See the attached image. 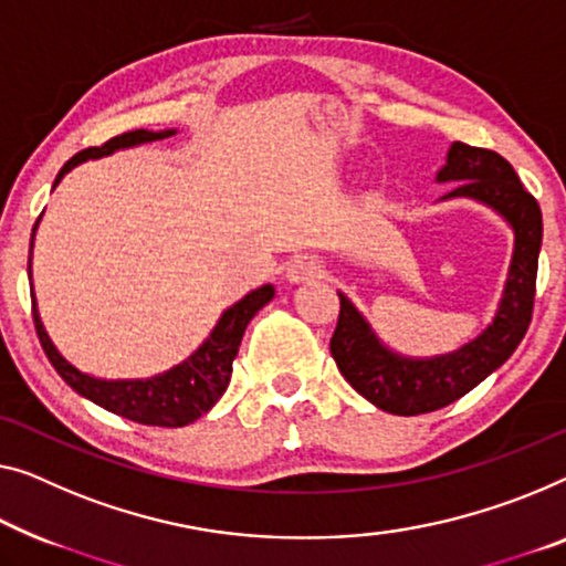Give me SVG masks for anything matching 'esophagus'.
I'll return each instance as SVG.
<instances>
[{
    "label": "esophagus",
    "instance_id": "obj_1",
    "mask_svg": "<svg viewBox=\"0 0 566 566\" xmlns=\"http://www.w3.org/2000/svg\"><path fill=\"white\" fill-rule=\"evenodd\" d=\"M323 276V261L317 256H297L286 266V280L290 282H310Z\"/></svg>",
    "mask_w": 566,
    "mask_h": 566
}]
</instances>
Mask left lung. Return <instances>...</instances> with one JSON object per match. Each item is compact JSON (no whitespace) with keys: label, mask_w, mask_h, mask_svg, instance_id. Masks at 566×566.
<instances>
[{"label":"left lung","mask_w":566,"mask_h":566,"mask_svg":"<svg viewBox=\"0 0 566 566\" xmlns=\"http://www.w3.org/2000/svg\"><path fill=\"white\" fill-rule=\"evenodd\" d=\"M440 182H458L444 198H472L499 210L513 226L516 249L509 282L493 325L450 356L411 360L396 356L378 343L360 312L340 297L331 353L353 389L378 409L396 417L427 415L458 401L460 396L503 366L528 331L536 297L538 249H542V208L521 185L516 170L499 151L454 142L447 165L437 175Z\"/></svg>","instance_id":"obj_1"}]
</instances>
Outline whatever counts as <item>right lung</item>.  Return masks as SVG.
Masks as SVG:
<instances>
[{
    "instance_id": "1",
    "label": "right lung",
    "mask_w": 566,
    "mask_h": 566,
    "mask_svg": "<svg viewBox=\"0 0 566 566\" xmlns=\"http://www.w3.org/2000/svg\"><path fill=\"white\" fill-rule=\"evenodd\" d=\"M172 134L175 129H167V132L134 129L108 139L106 145L101 147L83 149L63 165V170L55 177V185L63 180L65 172H71L75 165L86 163V159L112 155V151L124 149V147L145 145V142L167 139L172 137ZM35 229H32V239H35ZM32 239H30V256H32ZM28 272H30V264H28ZM272 297H274L272 284H264L251 294H247L241 302H235L233 307L223 312V317L218 319V325L213 327V333H210L208 340L202 343L188 360H182L180 366L170 368L163 376L142 378V381H101V378L81 374L78 368L67 364L61 353L55 350L53 340H50L45 327L40 323L35 294H32V319H35V331L48 360L53 364V368L61 374L63 381L71 386L73 391L86 396V399L98 403V407H104L106 411H112V415L139 421V424L185 427L190 424V421L200 419L208 409H213V403L221 399L226 389H229L233 358L235 353H239L243 331H247L251 317H254L266 302H272Z\"/></svg>"
}]
</instances>
